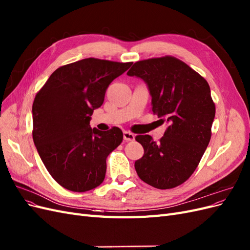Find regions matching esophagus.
Wrapping results in <instances>:
<instances>
[{
	"label": "esophagus",
	"instance_id": "esophagus-1",
	"mask_svg": "<svg viewBox=\"0 0 250 250\" xmlns=\"http://www.w3.org/2000/svg\"><path fill=\"white\" fill-rule=\"evenodd\" d=\"M123 138H124V140L126 142H129V141H133L135 137H134V134L132 132H130V131H124Z\"/></svg>",
	"mask_w": 250,
	"mask_h": 250
}]
</instances>
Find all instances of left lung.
Here are the masks:
<instances>
[{
	"mask_svg": "<svg viewBox=\"0 0 250 250\" xmlns=\"http://www.w3.org/2000/svg\"><path fill=\"white\" fill-rule=\"evenodd\" d=\"M147 83L152 112L168 127L156 142L148 134L135 140L144 155L134 163L139 177L167 190L187 181L197 168L210 137L216 107L208 81L180 59L170 55L134 62L127 72Z\"/></svg>",
	"mask_w": 250,
	"mask_h": 250,
	"instance_id": "obj_1",
	"label": "left lung"
}]
</instances>
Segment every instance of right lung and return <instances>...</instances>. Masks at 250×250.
<instances>
[{"label": "right lung", "instance_id": "1", "mask_svg": "<svg viewBox=\"0 0 250 250\" xmlns=\"http://www.w3.org/2000/svg\"><path fill=\"white\" fill-rule=\"evenodd\" d=\"M132 62L85 58L58 67L37 92L32 137L50 175L66 190L86 192L100 186L106 158L123 141L118 127L90 128L110 82Z\"/></svg>", "mask_w": 250, "mask_h": 250}]
</instances>
